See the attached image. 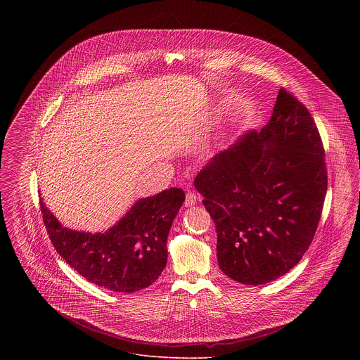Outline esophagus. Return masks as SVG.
I'll use <instances>...</instances> for the list:
<instances>
[{"mask_svg": "<svg viewBox=\"0 0 360 360\" xmlns=\"http://www.w3.org/2000/svg\"><path fill=\"white\" fill-rule=\"evenodd\" d=\"M197 201H198V195H197L195 193H193V191H188V193L186 194V201H184V205H195V204H197Z\"/></svg>", "mask_w": 360, "mask_h": 360, "instance_id": "obj_1", "label": "esophagus"}]
</instances>
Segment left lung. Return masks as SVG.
Returning a JSON list of instances; mask_svg holds the SVG:
<instances>
[{
  "label": "left lung",
  "mask_w": 360,
  "mask_h": 360,
  "mask_svg": "<svg viewBox=\"0 0 360 360\" xmlns=\"http://www.w3.org/2000/svg\"><path fill=\"white\" fill-rule=\"evenodd\" d=\"M194 186L226 276L262 285L288 273L313 241L327 193L324 148L307 106L280 89L269 123L214 155Z\"/></svg>",
  "instance_id": "left-lung-1"
}]
</instances>
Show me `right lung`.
<instances>
[{
  "instance_id": "obj_1",
  "label": "right lung",
  "mask_w": 360,
  "mask_h": 360,
  "mask_svg": "<svg viewBox=\"0 0 360 360\" xmlns=\"http://www.w3.org/2000/svg\"><path fill=\"white\" fill-rule=\"evenodd\" d=\"M186 200L181 188H169L139 200L103 233L63 227L40 200L52 245L80 276L116 292L150 287L167 262L166 241L172 223Z\"/></svg>"
}]
</instances>
